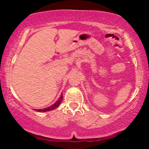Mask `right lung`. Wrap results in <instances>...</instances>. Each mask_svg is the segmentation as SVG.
I'll return each mask as SVG.
<instances>
[{"label": "right lung", "instance_id": "right-lung-1", "mask_svg": "<svg viewBox=\"0 0 149 149\" xmlns=\"http://www.w3.org/2000/svg\"><path fill=\"white\" fill-rule=\"evenodd\" d=\"M62 100H63V96H62V95H61V97L59 98V100H58L54 104H52V106H50V107H49L47 108H45V109H37L36 111H39V112H45V111H49L54 110L55 108L59 107V104H60Z\"/></svg>", "mask_w": 149, "mask_h": 149}]
</instances>
